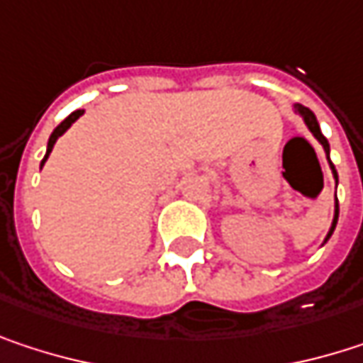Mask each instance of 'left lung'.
I'll use <instances>...</instances> for the list:
<instances>
[{"label":"left lung","mask_w":363,"mask_h":363,"mask_svg":"<svg viewBox=\"0 0 363 363\" xmlns=\"http://www.w3.org/2000/svg\"><path fill=\"white\" fill-rule=\"evenodd\" d=\"M294 111L303 117V121L307 123V128H309V132L320 140V145L324 147V151H326V160L328 164H330V170H332V174H334V179L338 182V174H336V170H334V164L330 162V145H328L326 136L322 134V130H320V123H318V117L313 115V111L307 109V107H303V105H294ZM336 220H338V201H336V206H334V220H332V227H330V231H328L326 235V242L330 240V235L334 233V227H336Z\"/></svg>","instance_id":"1"}]
</instances>
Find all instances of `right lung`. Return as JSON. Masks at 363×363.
I'll list each match as a JSON object with an SVG mask.
<instances>
[{
    "label": "right lung",
    "mask_w": 363,
    "mask_h": 363,
    "mask_svg": "<svg viewBox=\"0 0 363 363\" xmlns=\"http://www.w3.org/2000/svg\"><path fill=\"white\" fill-rule=\"evenodd\" d=\"M82 115H84V109L73 111V113H71V115H69V117H67L65 121H60V125H56V128H54V132L50 134V140H48V149H45V157L41 160V166L45 164V160H48V155L52 153V149H54V143L58 140V136H62V134H65V132H67V130L71 128V123H73L75 119H79Z\"/></svg>",
    "instance_id": "1"
}]
</instances>
